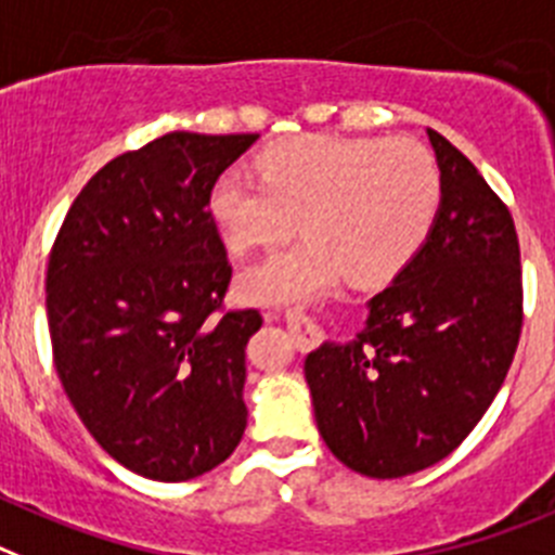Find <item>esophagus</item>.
I'll return each mask as SVG.
<instances>
[{
	"instance_id": "esophagus-1",
	"label": "esophagus",
	"mask_w": 555,
	"mask_h": 555,
	"mask_svg": "<svg viewBox=\"0 0 555 555\" xmlns=\"http://www.w3.org/2000/svg\"><path fill=\"white\" fill-rule=\"evenodd\" d=\"M284 323H287V331L293 334L295 345L301 350L309 348V345L318 339V325H314L307 314L298 312V309H289V312L284 314Z\"/></svg>"
}]
</instances>
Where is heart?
<instances>
[{
  "label": "heart",
  "mask_w": 555,
  "mask_h": 555,
  "mask_svg": "<svg viewBox=\"0 0 555 555\" xmlns=\"http://www.w3.org/2000/svg\"><path fill=\"white\" fill-rule=\"evenodd\" d=\"M257 180L224 172L207 216L235 254L266 251L295 230L304 241L243 276L254 301H298L339 273L386 282L422 251L441 210V172L416 139L304 133L254 158Z\"/></svg>",
  "instance_id": "b5f03b06"
}]
</instances>
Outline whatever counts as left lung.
I'll use <instances>...</instances> for the list:
<instances>
[{
  "instance_id": "8db88e82",
  "label": "left lung",
  "mask_w": 555,
  "mask_h": 555,
  "mask_svg": "<svg viewBox=\"0 0 555 555\" xmlns=\"http://www.w3.org/2000/svg\"><path fill=\"white\" fill-rule=\"evenodd\" d=\"M427 133L441 167L427 243L372 298L353 341H325L304 364L325 447L372 479L449 457L499 395L522 328L509 207L449 139Z\"/></svg>"
}]
</instances>
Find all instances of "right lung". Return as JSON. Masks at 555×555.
<instances>
[{
    "instance_id": "right-lung-1",
    "label": "right lung",
    "mask_w": 555,
    "mask_h": 555,
    "mask_svg": "<svg viewBox=\"0 0 555 555\" xmlns=\"http://www.w3.org/2000/svg\"><path fill=\"white\" fill-rule=\"evenodd\" d=\"M257 137L172 131L117 155L51 246L56 375L103 452L147 479L202 476L246 429V341L262 318L224 307L232 266L207 194Z\"/></svg>"
}]
</instances>
